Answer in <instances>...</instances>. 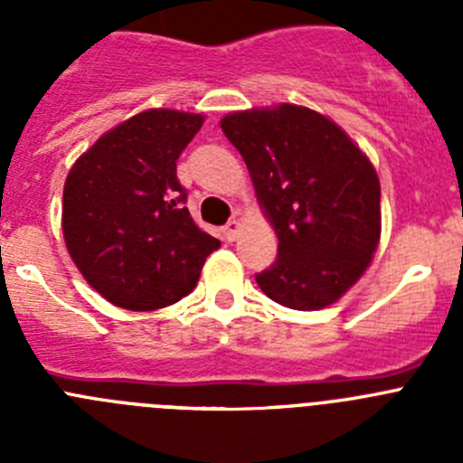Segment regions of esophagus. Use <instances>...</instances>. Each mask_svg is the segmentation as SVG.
<instances>
[{
  "label": "esophagus",
  "instance_id": "esophagus-1",
  "mask_svg": "<svg viewBox=\"0 0 463 463\" xmlns=\"http://www.w3.org/2000/svg\"><path fill=\"white\" fill-rule=\"evenodd\" d=\"M243 232V222L241 220H229L227 227H224V239L227 241H236Z\"/></svg>",
  "mask_w": 463,
  "mask_h": 463
}]
</instances>
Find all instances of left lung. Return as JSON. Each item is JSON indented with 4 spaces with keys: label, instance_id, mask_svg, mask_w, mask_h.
Masks as SVG:
<instances>
[{
    "label": "left lung",
    "instance_id": "left-lung-1",
    "mask_svg": "<svg viewBox=\"0 0 463 463\" xmlns=\"http://www.w3.org/2000/svg\"><path fill=\"white\" fill-rule=\"evenodd\" d=\"M278 236L260 289L294 310H320L364 276L380 243L375 166L331 118L308 106L234 110L220 120Z\"/></svg>",
    "mask_w": 463,
    "mask_h": 463
}]
</instances>
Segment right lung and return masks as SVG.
Segmentation results:
<instances>
[{"mask_svg":"<svg viewBox=\"0 0 463 463\" xmlns=\"http://www.w3.org/2000/svg\"><path fill=\"white\" fill-rule=\"evenodd\" d=\"M202 113L141 110L101 134L69 169L62 234L92 289L118 308L159 310L194 289L220 241L183 206L175 159Z\"/></svg>","mask_w":463,"mask_h":463,"instance_id":"obj_1","label":"right lung"}]
</instances>
